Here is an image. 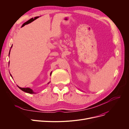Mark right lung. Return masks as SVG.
<instances>
[{
  "mask_svg": "<svg viewBox=\"0 0 129 129\" xmlns=\"http://www.w3.org/2000/svg\"><path fill=\"white\" fill-rule=\"evenodd\" d=\"M11 47H12V46H11ZM11 48H10V50H11ZM10 51H9V55H10ZM9 65V64H8V65ZM51 74H52V72L51 73V74H50V75H51ZM10 76L12 77V76H11V75L10 74ZM48 83V84H49ZM19 88L21 89V90H22L23 91H24V92H27V93H34L35 92H34L33 91V90L31 89H30V88H21V87H19V86H18Z\"/></svg>",
  "mask_w": 129,
  "mask_h": 129,
  "instance_id": "1",
  "label": "right lung"
}]
</instances>
